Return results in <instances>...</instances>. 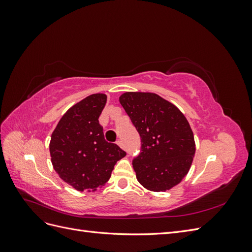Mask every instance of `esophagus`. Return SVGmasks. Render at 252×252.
<instances>
[{"instance_id": "obj_1", "label": "esophagus", "mask_w": 252, "mask_h": 252, "mask_svg": "<svg viewBox=\"0 0 252 252\" xmlns=\"http://www.w3.org/2000/svg\"><path fill=\"white\" fill-rule=\"evenodd\" d=\"M117 144L119 145V146H120V147H122V148H124V143H123V141H122V140H118V141H117Z\"/></svg>"}]
</instances>
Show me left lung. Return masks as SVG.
<instances>
[{"mask_svg": "<svg viewBox=\"0 0 252 252\" xmlns=\"http://www.w3.org/2000/svg\"><path fill=\"white\" fill-rule=\"evenodd\" d=\"M120 103L141 136V152L132 161L140 184L151 191L178 185L195 152L193 132L184 114L151 93H125Z\"/></svg>", "mask_w": 252, "mask_h": 252, "instance_id": "8db88e82", "label": "left lung"}]
</instances>
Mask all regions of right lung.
Returning <instances> with one entry per match:
<instances>
[{
	"instance_id": "right-lung-1",
	"label": "right lung",
	"mask_w": 252,
	"mask_h": 252,
	"mask_svg": "<svg viewBox=\"0 0 252 252\" xmlns=\"http://www.w3.org/2000/svg\"><path fill=\"white\" fill-rule=\"evenodd\" d=\"M107 96L94 94L73 105L60 120L49 144L53 168L79 191L95 190L110 179L114 165L126 156L104 138L98 118Z\"/></svg>"
}]
</instances>
